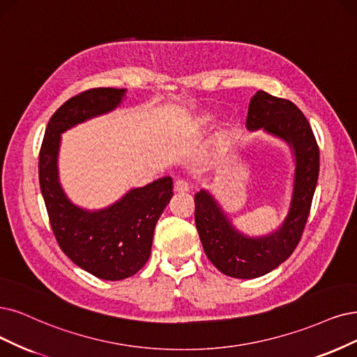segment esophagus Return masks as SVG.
I'll return each instance as SVG.
<instances>
[{"label":"esophagus","mask_w":357,"mask_h":357,"mask_svg":"<svg viewBox=\"0 0 357 357\" xmlns=\"http://www.w3.org/2000/svg\"><path fill=\"white\" fill-rule=\"evenodd\" d=\"M174 190L176 192H187L190 190V183L185 179H178L174 183Z\"/></svg>","instance_id":"34e87169"}]
</instances>
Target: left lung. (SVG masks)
<instances>
[{
	"mask_svg": "<svg viewBox=\"0 0 357 357\" xmlns=\"http://www.w3.org/2000/svg\"><path fill=\"white\" fill-rule=\"evenodd\" d=\"M245 125L250 130L265 129L291 145L296 178L291 207L282 227L261 238H248L236 231L207 191L195 194V227L206 256L222 273L241 280L265 275L293 255L305 231L319 176L318 142L294 102L257 91L250 100Z\"/></svg>",
	"mask_w": 357,
	"mask_h": 357,
	"instance_id": "1",
	"label": "left lung"
}]
</instances>
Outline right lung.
<instances>
[{
    "instance_id": "right-lung-1",
    "label": "right lung",
    "mask_w": 357,
    "mask_h": 357,
    "mask_svg": "<svg viewBox=\"0 0 357 357\" xmlns=\"http://www.w3.org/2000/svg\"><path fill=\"white\" fill-rule=\"evenodd\" d=\"M125 89L92 88L66 101L51 116L39 150V187L56 240L75 265L101 280L119 281L147 263L155 223L172 199V178L130 190L113 206L88 212L72 204L60 187V134L86 119L113 110Z\"/></svg>"
}]
</instances>
